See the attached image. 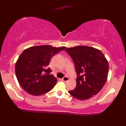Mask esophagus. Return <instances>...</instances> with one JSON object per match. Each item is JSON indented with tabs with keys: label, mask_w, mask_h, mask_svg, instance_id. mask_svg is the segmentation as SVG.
<instances>
[{
	"label": "esophagus",
	"mask_w": 126,
	"mask_h": 126,
	"mask_svg": "<svg viewBox=\"0 0 126 126\" xmlns=\"http://www.w3.org/2000/svg\"><path fill=\"white\" fill-rule=\"evenodd\" d=\"M69 77H67V76H65V77H63V79H62V80H63V81L64 82H66V81H68L69 80Z\"/></svg>",
	"instance_id": "34e87169"
}]
</instances>
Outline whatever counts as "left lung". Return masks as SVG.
<instances>
[{
  "label": "left lung",
  "mask_w": 126,
  "mask_h": 126,
  "mask_svg": "<svg viewBox=\"0 0 126 126\" xmlns=\"http://www.w3.org/2000/svg\"><path fill=\"white\" fill-rule=\"evenodd\" d=\"M75 63L77 77L76 87L69 93L80 100L88 99L99 93L107 80V60L99 49L77 46L65 50Z\"/></svg>",
  "instance_id": "8db88e82"
}]
</instances>
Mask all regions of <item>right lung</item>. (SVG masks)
Masks as SVG:
<instances>
[{"label":"right lung","mask_w":126,"mask_h":126,"mask_svg":"<svg viewBox=\"0 0 126 126\" xmlns=\"http://www.w3.org/2000/svg\"><path fill=\"white\" fill-rule=\"evenodd\" d=\"M65 48L39 45L27 48L21 53L15 63V74L26 92L40 96L53 88L57 79L50 74L51 70L47 66L52 57Z\"/></svg>","instance_id":"obj_1"}]
</instances>
